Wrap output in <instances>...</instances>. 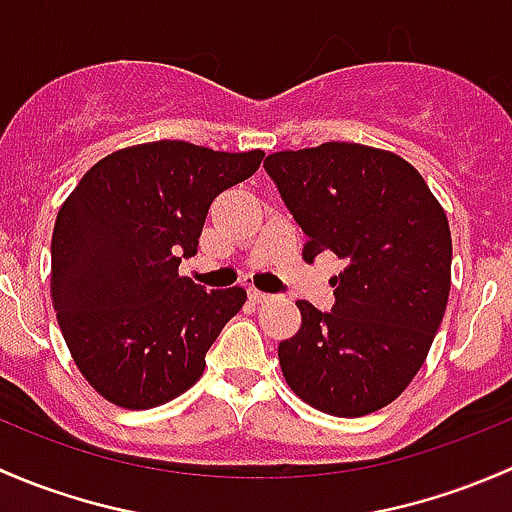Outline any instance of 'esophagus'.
Returning a JSON list of instances; mask_svg holds the SVG:
<instances>
[{
    "label": "esophagus",
    "mask_w": 512,
    "mask_h": 512,
    "mask_svg": "<svg viewBox=\"0 0 512 512\" xmlns=\"http://www.w3.org/2000/svg\"><path fill=\"white\" fill-rule=\"evenodd\" d=\"M247 294H250V299L255 304H262V302H270L272 299V294H267V292H260V289H255V287H250L247 289Z\"/></svg>",
    "instance_id": "esophagus-1"
}]
</instances>
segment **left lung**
Here are the masks:
<instances>
[{
    "label": "left lung",
    "mask_w": 512,
    "mask_h": 512,
    "mask_svg": "<svg viewBox=\"0 0 512 512\" xmlns=\"http://www.w3.org/2000/svg\"><path fill=\"white\" fill-rule=\"evenodd\" d=\"M307 235L302 255L347 260L332 312L299 299L302 327L280 342L289 389L324 414L356 418L396 399L426 361L451 292V230L411 163L359 143L265 158Z\"/></svg>",
    "instance_id": "left-lung-1"
}]
</instances>
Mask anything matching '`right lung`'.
<instances>
[{
    "mask_svg": "<svg viewBox=\"0 0 512 512\" xmlns=\"http://www.w3.org/2000/svg\"><path fill=\"white\" fill-rule=\"evenodd\" d=\"M265 153L156 141L101 158L56 215L51 299L84 379L121 409H156L203 376L205 354L245 304L242 287L180 277L210 203Z\"/></svg>",
    "mask_w": 512,
    "mask_h": 512,
    "instance_id": "obj_1",
    "label": "right lung"
}]
</instances>
